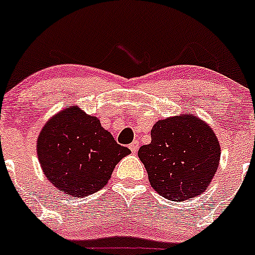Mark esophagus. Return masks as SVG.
<instances>
[{
  "instance_id": "esophagus-1",
  "label": "esophagus",
  "mask_w": 255,
  "mask_h": 255,
  "mask_svg": "<svg viewBox=\"0 0 255 255\" xmlns=\"http://www.w3.org/2000/svg\"><path fill=\"white\" fill-rule=\"evenodd\" d=\"M128 148H130V150L132 153H137V150H138V141H133L132 143H130Z\"/></svg>"
}]
</instances>
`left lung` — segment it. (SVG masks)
Returning <instances> with one entry per match:
<instances>
[{
	"mask_svg": "<svg viewBox=\"0 0 255 255\" xmlns=\"http://www.w3.org/2000/svg\"><path fill=\"white\" fill-rule=\"evenodd\" d=\"M150 137V143L138 149V158L153 190L170 201H186L207 190L218 170L221 148L203 119L190 113L160 119Z\"/></svg>",
	"mask_w": 255,
	"mask_h": 255,
	"instance_id": "8db88e82",
	"label": "left lung"
}]
</instances>
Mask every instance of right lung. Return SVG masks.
<instances>
[{
  "label": "right lung",
  "instance_id": "obj_1",
  "mask_svg": "<svg viewBox=\"0 0 255 255\" xmlns=\"http://www.w3.org/2000/svg\"><path fill=\"white\" fill-rule=\"evenodd\" d=\"M36 152L48 181L64 194L81 198L105 187L131 150L118 144L97 117L72 106L43 125Z\"/></svg>",
  "mask_w": 255,
  "mask_h": 255
}]
</instances>
